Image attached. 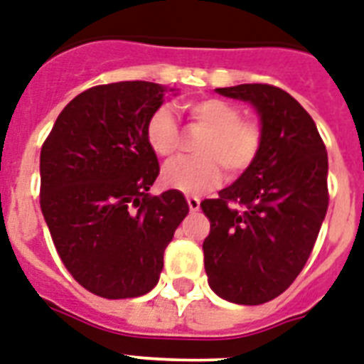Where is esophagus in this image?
<instances>
[{
	"mask_svg": "<svg viewBox=\"0 0 364 364\" xmlns=\"http://www.w3.org/2000/svg\"><path fill=\"white\" fill-rule=\"evenodd\" d=\"M188 206L191 212H197L200 208V199L199 197H188Z\"/></svg>",
	"mask_w": 364,
	"mask_h": 364,
	"instance_id": "obj_1",
	"label": "esophagus"
}]
</instances>
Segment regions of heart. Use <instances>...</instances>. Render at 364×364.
Segmentation results:
<instances>
[{
	"instance_id": "b5f03b06",
	"label": "heart",
	"mask_w": 364,
	"mask_h": 364,
	"mask_svg": "<svg viewBox=\"0 0 364 364\" xmlns=\"http://www.w3.org/2000/svg\"><path fill=\"white\" fill-rule=\"evenodd\" d=\"M200 135L195 152L165 165L161 182L180 193H203L223 178V168L240 175L253 164L260 150V130L253 122L240 121L242 111L221 98H195L182 104ZM145 137L149 149L160 158H173L178 150V126L169 107H158L146 121Z\"/></svg>"
}]
</instances>
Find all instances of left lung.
<instances>
[{"mask_svg":"<svg viewBox=\"0 0 364 364\" xmlns=\"http://www.w3.org/2000/svg\"><path fill=\"white\" fill-rule=\"evenodd\" d=\"M215 91L255 107L260 150L218 199L200 203L210 219L204 269L219 297L260 305L283 294L311 257L329 204L326 145L311 115L279 87L243 83Z\"/></svg>","mask_w":364,"mask_h":364,"instance_id":"1","label":"left lung"}]
</instances>
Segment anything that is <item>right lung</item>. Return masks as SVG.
Instances as JSON below:
<instances>
[{
  "label": "right lung",
  "mask_w": 364,
  "mask_h": 364,
  "mask_svg": "<svg viewBox=\"0 0 364 364\" xmlns=\"http://www.w3.org/2000/svg\"><path fill=\"white\" fill-rule=\"evenodd\" d=\"M167 91L175 89L150 81L87 89L59 113L42 145V215L63 264L96 296L150 292L189 212L176 189L149 195L160 165L145 128Z\"/></svg>",
  "instance_id": "obj_1"
}]
</instances>
